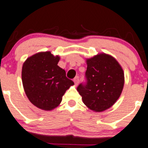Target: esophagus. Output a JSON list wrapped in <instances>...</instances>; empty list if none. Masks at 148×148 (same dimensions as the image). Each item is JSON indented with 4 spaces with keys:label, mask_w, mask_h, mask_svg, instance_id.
Instances as JSON below:
<instances>
[{
    "label": "esophagus",
    "mask_w": 148,
    "mask_h": 148,
    "mask_svg": "<svg viewBox=\"0 0 148 148\" xmlns=\"http://www.w3.org/2000/svg\"><path fill=\"white\" fill-rule=\"evenodd\" d=\"M74 84H75L76 85H78L79 82V77L78 76H77V77L74 79Z\"/></svg>",
    "instance_id": "obj_1"
}]
</instances>
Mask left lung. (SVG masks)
I'll use <instances>...</instances> for the list:
<instances>
[{"label": "left lung", "instance_id": "left-lung-1", "mask_svg": "<svg viewBox=\"0 0 148 148\" xmlns=\"http://www.w3.org/2000/svg\"><path fill=\"white\" fill-rule=\"evenodd\" d=\"M86 82L77 87L83 103L95 112L107 110L118 100L124 85V73L113 57L101 53L87 60Z\"/></svg>", "mask_w": 148, "mask_h": 148}]
</instances>
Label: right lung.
Segmentation results:
<instances>
[{
  "label": "right lung",
  "mask_w": 148,
  "mask_h": 148,
  "mask_svg": "<svg viewBox=\"0 0 148 148\" xmlns=\"http://www.w3.org/2000/svg\"><path fill=\"white\" fill-rule=\"evenodd\" d=\"M60 58L50 52H38L28 58L23 66L22 80L26 96L38 108L52 110L74 82L58 66Z\"/></svg>",
  "instance_id": "1"
}]
</instances>
